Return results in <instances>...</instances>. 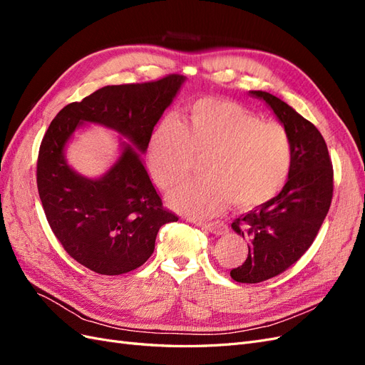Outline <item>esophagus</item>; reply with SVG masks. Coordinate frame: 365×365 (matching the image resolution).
<instances>
[{
  "label": "esophagus",
  "mask_w": 365,
  "mask_h": 365,
  "mask_svg": "<svg viewBox=\"0 0 365 365\" xmlns=\"http://www.w3.org/2000/svg\"><path fill=\"white\" fill-rule=\"evenodd\" d=\"M197 227H201L207 231H210V233H213L216 236H222L227 233V225L220 224V222H195Z\"/></svg>",
  "instance_id": "esophagus-1"
}]
</instances>
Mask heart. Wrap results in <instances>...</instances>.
Listing matches in <instances>:
<instances>
[{
  "label": "heart",
  "instance_id": "1",
  "mask_svg": "<svg viewBox=\"0 0 365 365\" xmlns=\"http://www.w3.org/2000/svg\"><path fill=\"white\" fill-rule=\"evenodd\" d=\"M195 158L205 178L169 193V205L195 217L215 216L233 202L251 210L274 200L288 181L292 146L288 130L239 103L205 97L190 105L180 121L169 117L153 129L148 168L169 190L190 173Z\"/></svg>",
  "mask_w": 365,
  "mask_h": 365
}]
</instances>
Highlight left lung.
Masks as SVG:
<instances>
[{
    "mask_svg": "<svg viewBox=\"0 0 365 365\" xmlns=\"http://www.w3.org/2000/svg\"><path fill=\"white\" fill-rule=\"evenodd\" d=\"M272 109L288 130L292 165L282 192L239 216L231 228L250 240L248 257L231 269L239 283H260L288 269L312 245L334 195V169L319 130L269 93L250 91Z\"/></svg>",
    "mask_w": 365,
    "mask_h": 365,
    "instance_id": "obj_1",
    "label": "left lung"
}]
</instances>
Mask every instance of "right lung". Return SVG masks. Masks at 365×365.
Instances as JSON below:
<instances>
[{"instance_id":"right-lung-1","label":"right lung","mask_w":365,"mask_h":365,"mask_svg":"<svg viewBox=\"0 0 365 365\" xmlns=\"http://www.w3.org/2000/svg\"><path fill=\"white\" fill-rule=\"evenodd\" d=\"M185 76L155 82L108 85L62 108L42 138L38 192L54 236L88 269L118 275L141 267L155 250L158 230L176 217L163 207L141 153L152 130L180 93ZM83 123L113 128L121 142L118 161L101 179L77 174L64 157L73 130Z\"/></svg>"}]
</instances>
